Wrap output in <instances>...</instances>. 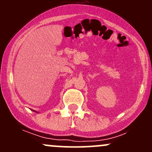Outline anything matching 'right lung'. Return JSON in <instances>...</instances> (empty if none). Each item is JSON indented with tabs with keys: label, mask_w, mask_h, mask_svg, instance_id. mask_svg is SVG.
Instances as JSON below:
<instances>
[{
	"label": "right lung",
	"mask_w": 152,
	"mask_h": 152,
	"mask_svg": "<svg viewBox=\"0 0 152 152\" xmlns=\"http://www.w3.org/2000/svg\"><path fill=\"white\" fill-rule=\"evenodd\" d=\"M32 110H33V109H32ZM35 112H36V111H35Z\"/></svg>",
	"instance_id": "1"
}]
</instances>
